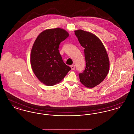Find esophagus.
<instances>
[{
    "label": "esophagus",
    "instance_id": "34e87169",
    "mask_svg": "<svg viewBox=\"0 0 134 134\" xmlns=\"http://www.w3.org/2000/svg\"><path fill=\"white\" fill-rule=\"evenodd\" d=\"M71 70H74L75 68V65H71Z\"/></svg>",
    "mask_w": 134,
    "mask_h": 134
}]
</instances>
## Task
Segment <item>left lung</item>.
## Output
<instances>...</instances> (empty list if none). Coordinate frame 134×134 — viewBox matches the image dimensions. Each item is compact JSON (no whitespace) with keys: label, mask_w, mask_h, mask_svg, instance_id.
Instances as JSON below:
<instances>
[{"label":"left lung","mask_w":134,"mask_h":134,"mask_svg":"<svg viewBox=\"0 0 134 134\" xmlns=\"http://www.w3.org/2000/svg\"><path fill=\"white\" fill-rule=\"evenodd\" d=\"M79 43L84 48L86 66L79 74L80 82L88 88L101 83L107 76L109 61L107 51L101 41L94 34L78 30L75 31Z\"/></svg>","instance_id":"8db88e82"}]
</instances>
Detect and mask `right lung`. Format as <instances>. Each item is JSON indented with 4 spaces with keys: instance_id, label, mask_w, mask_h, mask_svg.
Segmentation results:
<instances>
[{
    "instance_id": "add662e5",
    "label": "right lung",
    "mask_w": 134,
    "mask_h": 134,
    "mask_svg": "<svg viewBox=\"0 0 134 134\" xmlns=\"http://www.w3.org/2000/svg\"><path fill=\"white\" fill-rule=\"evenodd\" d=\"M69 36L62 29L46 30L36 38L31 53L32 69L38 80L47 86L59 83L71 70L59 51L60 44Z\"/></svg>"
}]
</instances>
